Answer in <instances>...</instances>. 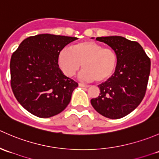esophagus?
<instances>
[{"instance_id": "esophagus-1", "label": "esophagus", "mask_w": 159, "mask_h": 159, "mask_svg": "<svg viewBox=\"0 0 159 159\" xmlns=\"http://www.w3.org/2000/svg\"><path fill=\"white\" fill-rule=\"evenodd\" d=\"M78 85H79L80 87H83V88H89V85H87V84H82V83H79V84H78Z\"/></svg>"}]
</instances>
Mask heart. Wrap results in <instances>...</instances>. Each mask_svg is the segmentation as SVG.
<instances>
[{
	"mask_svg": "<svg viewBox=\"0 0 159 159\" xmlns=\"http://www.w3.org/2000/svg\"><path fill=\"white\" fill-rule=\"evenodd\" d=\"M57 62L62 73L72 77L81 68L79 78L83 81L105 82L112 78L118 66V55L114 50L104 48L97 42L83 41L64 48L57 54Z\"/></svg>",
	"mask_w": 159,
	"mask_h": 159,
	"instance_id": "obj_1",
	"label": "heart"
}]
</instances>
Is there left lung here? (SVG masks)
I'll return each instance as SVG.
<instances>
[{
	"instance_id": "left-lung-1",
	"label": "left lung",
	"mask_w": 159,
	"mask_h": 159,
	"mask_svg": "<svg viewBox=\"0 0 159 159\" xmlns=\"http://www.w3.org/2000/svg\"><path fill=\"white\" fill-rule=\"evenodd\" d=\"M96 40L116 52L118 66L111 79L99 84V96L91 99V103L103 116L118 119L135 109L145 97L151 61L136 41L121 36L100 37Z\"/></svg>"
}]
</instances>
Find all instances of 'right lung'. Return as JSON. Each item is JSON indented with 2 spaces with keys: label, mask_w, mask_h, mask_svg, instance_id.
I'll use <instances>...</instances> for the list:
<instances>
[{
  "label": "right lung",
  "mask_w": 159,
  "mask_h": 159,
  "mask_svg": "<svg viewBox=\"0 0 159 159\" xmlns=\"http://www.w3.org/2000/svg\"><path fill=\"white\" fill-rule=\"evenodd\" d=\"M78 38L41 34L24 40L11 58V85L17 102L39 118L61 113L78 86L65 76L57 62V54Z\"/></svg>",
  "instance_id": "right-lung-1"
}]
</instances>
